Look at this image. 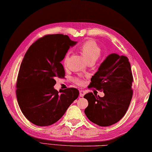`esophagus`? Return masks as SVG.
<instances>
[{"instance_id": "1", "label": "esophagus", "mask_w": 152, "mask_h": 152, "mask_svg": "<svg viewBox=\"0 0 152 152\" xmlns=\"http://www.w3.org/2000/svg\"><path fill=\"white\" fill-rule=\"evenodd\" d=\"M79 93H80V96L83 97V96L85 95V91H83V90H81V91H79Z\"/></svg>"}]
</instances>
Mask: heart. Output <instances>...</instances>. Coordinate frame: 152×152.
<instances>
[{"label":"heart","instance_id":"1","mask_svg":"<svg viewBox=\"0 0 152 152\" xmlns=\"http://www.w3.org/2000/svg\"><path fill=\"white\" fill-rule=\"evenodd\" d=\"M79 50L88 63L95 62L97 59L101 56L102 51L99 45L93 39H89V40L85 42L80 46ZM69 58V53H67L64 56V59H63V64H64V67H67ZM73 81L78 85H82L83 84V81L79 78H77V77L73 79Z\"/></svg>","mask_w":152,"mask_h":152}]
</instances>
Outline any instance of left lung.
<instances>
[{
    "instance_id": "1",
    "label": "left lung",
    "mask_w": 152,
    "mask_h": 152,
    "mask_svg": "<svg viewBox=\"0 0 152 152\" xmlns=\"http://www.w3.org/2000/svg\"><path fill=\"white\" fill-rule=\"evenodd\" d=\"M134 81L127 57L112 53L92 77L88 88L94 87L104 93L103 97L87 93L85 113L90 121L100 126H109L125 115L133 95Z\"/></svg>"
}]
</instances>
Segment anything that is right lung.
I'll list each match as a JSON object with an SVG mask.
<instances>
[{
	"label": "right lung",
	"mask_w": 152,
	"mask_h": 152,
	"mask_svg": "<svg viewBox=\"0 0 152 152\" xmlns=\"http://www.w3.org/2000/svg\"><path fill=\"white\" fill-rule=\"evenodd\" d=\"M76 42L64 34H48L31 45L20 67L16 94L22 113L39 126L58 122L78 97L77 88L58 92L53 88L56 78H64L61 61Z\"/></svg>",
	"instance_id": "obj_1"
}]
</instances>
